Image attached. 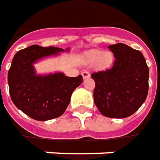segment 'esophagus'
Returning <instances> with one entry per match:
<instances>
[{
  "label": "esophagus",
  "mask_w": 160,
  "mask_h": 160,
  "mask_svg": "<svg viewBox=\"0 0 160 160\" xmlns=\"http://www.w3.org/2000/svg\"><path fill=\"white\" fill-rule=\"evenodd\" d=\"M82 78L85 79L89 78V77H90V74H89V72H88V71H82Z\"/></svg>",
  "instance_id": "esophagus-1"
}]
</instances>
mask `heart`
Wrapping results in <instances>:
<instances>
[{"mask_svg":"<svg viewBox=\"0 0 160 160\" xmlns=\"http://www.w3.org/2000/svg\"><path fill=\"white\" fill-rule=\"evenodd\" d=\"M87 62H94L98 59V66L100 68H106L113 61V54L111 52H102L101 50L94 49L88 51L84 56Z\"/></svg>","mask_w":160,"mask_h":160,"instance_id":"heart-1","label":"heart"}]
</instances>
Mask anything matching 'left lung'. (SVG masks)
Returning <instances> with one entry per match:
<instances>
[{"mask_svg":"<svg viewBox=\"0 0 160 160\" xmlns=\"http://www.w3.org/2000/svg\"><path fill=\"white\" fill-rule=\"evenodd\" d=\"M113 65L91 74L95 82L94 104L102 115L112 118L129 117L139 109L148 93V66L139 50L123 43L108 47Z\"/></svg>","mask_w":160,"mask_h":160,"instance_id":"1","label":"left lung"}]
</instances>
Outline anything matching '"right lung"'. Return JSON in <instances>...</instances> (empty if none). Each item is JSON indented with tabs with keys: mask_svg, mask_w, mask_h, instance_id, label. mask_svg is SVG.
Wrapping results in <instances>:
<instances>
[{
	"mask_svg": "<svg viewBox=\"0 0 160 160\" xmlns=\"http://www.w3.org/2000/svg\"><path fill=\"white\" fill-rule=\"evenodd\" d=\"M63 51L55 47L32 46L19 50L8 71L9 93L13 104L29 117L46 121L61 116L68 107L72 92L82 77L68 78L61 72L37 76L33 63L42 57Z\"/></svg>",
	"mask_w": 160,
	"mask_h": 160,
	"instance_id": "obj_1",
	"label": "right lung"
}]
</instances>
